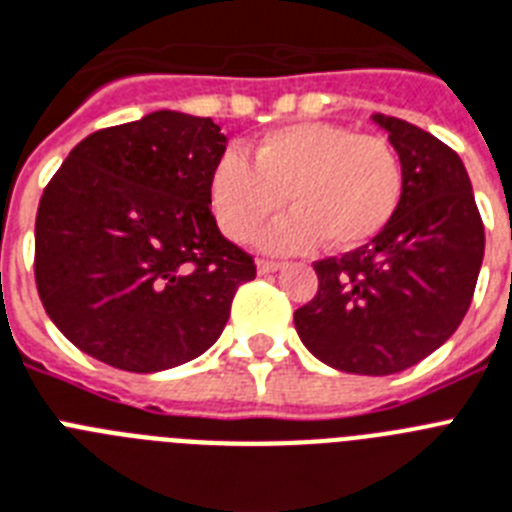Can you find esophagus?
<instances>
[{
  "label": "esophagus",
  "mask_w": 512,
  "mask_h": 512,
  "mask_svg": "<svg viewBox=\"0 0 512 512\" xmlns=\"http://www.w3.org/2000/svg\"><path fill=\"white\" fill-rule=\"evenodd\" d=\"M277 269H282L280 261H269V259L259 261V272L261 274H272V272H277Z\"/></svg>",
  "instance_id": "obj_1"
}]
</instances>
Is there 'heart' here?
<instances>
[{
	"label": "heart",
	"mask_w": 512,
	"mask_h": 512,
	"mask_svg": "<svg viewBox=\"0 0 512 512\" xmlns=\"http://www.w3.org/2000/svg\"><path fill=\"white\" fill-rule=\"evenodd\" d=\"M403 164L379 135H358L335 122H293L253 146V162L227 151L209 175V204L230 240L256 238L274 222L264 248L301 253L322 246L356 251L390 225L403 201Z\"/></svg>",
	"instance_id": "b5f03b06"
}]
</instances>
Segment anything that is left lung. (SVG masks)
<instances>
[{"label": "left lung", "instance_id": "8db88e82", "mask_svg": "<svg viewBox=\"0 0 512 512\" xmlns=\"http://www.w3.org/2000/svg\"><path fill=\"white\" fill-rule=\"evenodd\" d=\"M403 164L398 214L342 259L316 261L319 290L295 329L332 369L387 377L411 369L463 322L484 259V225L450 146L411 122L374 114Z\"/></svg>", "mask_w": 512, "mask_h": 512}]
</instances>
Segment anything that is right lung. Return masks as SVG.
Returning a JSON list of instances; mask_svg holds the SVG:
<instances>
[{
    "instance_id": "1",
    "label": "right lung",
    "mask_w": 512,
    "mask_h": 512,
    "mask_svg": "<svg viewBox=\"0 0 512 512\" xmlns=\"http://www.w3.org/2000/svg\"><path fill=\"white\" fill-rule=\"evenodd\" d=\"M225 149L211 117L159 109L67 154L38 204L36 287L75 348L151 374L219 340L235 290L256 277L211 214Z\"/></svg>"
}]
</instances>
